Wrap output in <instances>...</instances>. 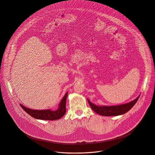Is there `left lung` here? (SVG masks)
<instances>
[{"mask_svg": "<svg viewBox=\"0 0 155 155\" xmlns=\"http://www.w3.org/2000/svg\"><path fill=\"white\" fill-rule=\"evenodd\" d=\"M140 96V95H139L136 99H135L134 100L128 103L118 105V106H98L92 103L88 99L87 100L91 109L95 112L102 116H118V115L125 114L130 109H131V108L138 101Z\"/></svg>", "mask_w": 155, "mask_h": 155, "instance_id": "1", "label": "left lung"}]
</instances>
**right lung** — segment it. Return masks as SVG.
<instances>
[{"label":"right lung","mask_w":155,"mask_h":155,"mask_svg":"<svg viewBox=\"0 0 155 155\" xmlns=\"http://www.w3.org/2000/svg\"><path fill=\"white\" fill-rule=\"evenodd\" d=\"M68 92L62 98L58 109L55 111L51 110L50 109L47 110H33L29 108H27L22 104H20L22 109L27 112L29 115L33 117L38 119L41 120H54L61 118L66 112V100Z\"/></svg>","instance_id":"1"}]
</instances>
